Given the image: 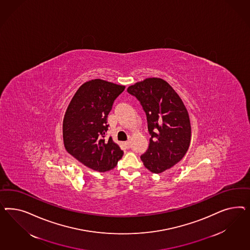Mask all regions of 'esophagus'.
<instances>
[{"mask_svg":"<svg viewBox=\"0 0 250 250\" xmlns=\"http://www.w3.org/2000/svg\"><path fill=\"white\" fill-rule=\"evenodd\" d=\"M125 146H126L127 148H129V147L131 146V141H130V140H128V141H126V142L125 143Z\"/></svg>","mask_w":250,"mask_h":250,"instance_id":"1","label":"esophagus"}]
</instances>
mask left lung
Wrapping results in <instances>:
<instances>
[{
	"label": "left lung",
	"mask_w": 250,
	"mask_h": 250,
	"mask_svg": "<svg viewBox=\"0 0 250 250\" xmlns=\"http://www.w3.org/2000/svg\"><path fill=\"white\" fill-rule=\"evenodd\" d=\"M127 91L143 107L151 136L141 160L147 169L159 174L177 164L189 149V113L174 89L160 78L145 79L129 86Z\"/></svg>",
	"instance_id": "left-lung-1"
}]
</instances>
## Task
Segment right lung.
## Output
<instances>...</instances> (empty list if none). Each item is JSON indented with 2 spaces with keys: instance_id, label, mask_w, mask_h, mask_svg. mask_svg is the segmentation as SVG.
Listing matches in <instances>:
<instances>
[{
  "instance_id": "obj_1",
  "label": "right lung",
  "mask_w": 250,
  "mask_h": 250,
  "mask_svg": "<svg viewBox=\"0 0 250 250\" xmlns=\"http://www.w3.org/2000/svg\"><path fill=\"white\" fill-rule=\"evenodd\" d=\"M125 86L101 79L83 84L71 99L63 118L64 146L68 154L99 172L113 169L124 151L110 137L107 116Z\"/></svg>"
}]
</instances>
